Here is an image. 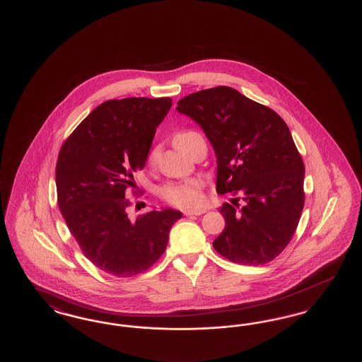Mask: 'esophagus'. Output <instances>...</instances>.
Listing matches in <instances>:
<instances>
[{
  "mask_svg": "<svg viewBox=\"0 0 362 362\" xmlns=\"http://www.w3.org/2000/svg\"><path fill=\"white\" fill-rule=\"evenodd\" d=\"M206 210L205 209H194V210H185V216H201Z\"/></svg>",
  "mask_w": 362,
  "mask_h": 362,
  "instance_id": "34e87169",
  "label": "esophagus"
}]
</instances>
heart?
<instances>
[{
    "label": "heart",
    "mask_w": 362,
    "mask_h": 362,
    "mask_svg": "<svg viewBox=\"0 0 362 362\" xmlns=\"http://www.w3.org/2000/svg\"><path fill=\"white\" fill-rule=\"evenodd\" d=\"M198 136L194 132H182L177 133L173 137V144L176 145L177 149L182 152L187 146L191 138ZM158 155V148H155L151 151L148 156V163L153 165L156 163V158ZM161 198L168 202L170 205L177 207H185V209H192L198 207L202 201H204V191H202V183L199 180H187L182 183H170L164 186L160 191Z\"/></svg>",
    "instance_id": "1"
}]
</instances>
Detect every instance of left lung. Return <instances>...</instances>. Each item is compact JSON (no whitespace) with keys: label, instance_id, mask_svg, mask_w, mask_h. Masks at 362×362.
I'll list each match as a JSON object with an SVG mask.
<instances>
[{"label":"left lung","instance_id":"8db88e82","mask_svg":"<svg viewBox=\"0 0 362 362\" xmlns=\"http://www.w3.org/2000/svg\"><path fill=\"white\" fill-rule=\"evenodd\" d=\"M176 110L202 127L216 152L217 192L239 195L220 207L225 228L214 250L240 264L272 262L289 244L304 207L305 168L288 124L230 86L191 93Z\"/></svg>","mask_w":362,"mask_h":362}]
</instances>
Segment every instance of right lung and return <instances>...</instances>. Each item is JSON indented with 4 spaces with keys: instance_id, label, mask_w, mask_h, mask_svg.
I'll use <instances>...</instances> for the list:
<instances>
[{
    "instance_id": "obj_1",
    "label": "right lung",
    "mask_w": 362,
    "mask_h": 362,
    "mask_svg": "<svg viewBox=\"0 0 362 362\" xmlns=\"http://www.w3.org/2000/svg\"><path fill=\"white\" fill-rule=\"evenodd\" d=\"M171 105V98L107 100L59 151L55 185L61 214L83 254L110 276H137L153 266L182 218L179 210L167 207L130 220L124 198Z\"/></svg>"
}]
</instances>
